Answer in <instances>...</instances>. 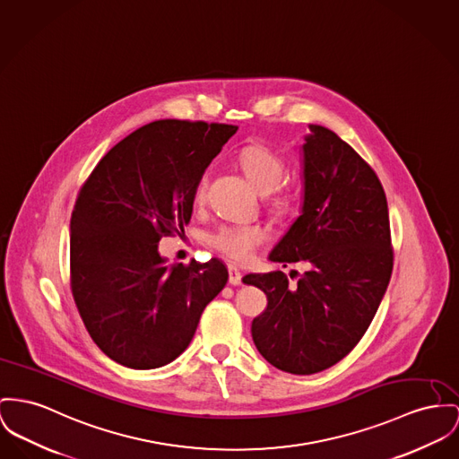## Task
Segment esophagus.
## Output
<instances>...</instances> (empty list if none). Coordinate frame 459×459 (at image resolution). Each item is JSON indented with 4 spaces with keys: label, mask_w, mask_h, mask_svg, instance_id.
Returning a JSON list of instances; mask_svg holds the SVG:
<instances>
[{
    "label": "esophagus",
    "mask_w": 459,
    "mask_h": 459,
    "mask_svg": "<svg viewBox=\"0 0 459 459\" xmlns=\"http://www.w3.org/2000/svg\"><path fill=\"white\" fill-rule=\"evenodd\" d=\"M228 281L231 283V285H240L242 283V273H240V270L237 268V266H233V264H230L228 266Z\"/></svg>",
    "instance_id": "1"
}]
</instances>
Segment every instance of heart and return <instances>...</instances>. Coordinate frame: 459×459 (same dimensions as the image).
Returning <instances> with one entry per match:
<instances>
[{"mask_svg": "<svg viewBox=\"0 0 459 459\" xmlns=\"http://www.w3.org/2000/svg\"><path fill=\"white\" fill-rule=\"evenodd\" d=\"M238 161L248 181L264 195H276L280 184L285 181V161L266 146H247L238 154ZM205 189L207 176L198 184L196 202L205 198ZM266 238L268 230L261 224H221L207 235V244L224 257L237 263H245L252 259L255 250L266 242Z\"/></svg>", "mask_w": 459, "mask_h": 459, "instance_id": "1", "label": "heart"}]
</instances>
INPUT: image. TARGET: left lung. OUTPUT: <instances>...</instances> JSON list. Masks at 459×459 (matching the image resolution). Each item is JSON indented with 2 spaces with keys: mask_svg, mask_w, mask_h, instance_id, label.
<instances>
[{
  "mask_svg": "<svg viewBox=\"0 0 459 459\" xmlns=\"http://www.w3.org/2000/svg\"><path fill=\"white\" fill-rule=\"evenodd\" d=\"M303 144V207L270 261L306 263L290 287L283 272L247 275L266 309L252 320L259 353L290 374L344 359L366 334L390 283L394 250L385 189L350 144L309 125Z\"/></svg>",
  "mask_w": 459,
  "mask_h": 459,
  "instance_id": "1",
  "label": "left lung"
}]
</instances>
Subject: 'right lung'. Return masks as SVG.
I'll use <instances>...</instances> for the list:
<instances>
[{
    "label": "right lung",
    "mask_w": 459,
    "mask_h": 459,
    "mask_svg": "<svg viewBox=\"0 0 459 459\" xmlns=\"http://www.w3.org/2000/svg\"><path fill=\"white\" fill-rule=\"evenodd\" d=\"M237 130L181 120L144 125L80 189L71 215V290L93 342L111 360L130 368L170 364L224 289L222 261L169 266L158 242L184 233L205 169Z\"/></svg>",
    "instance_id": "right-lung-1"
}]
</instances>
